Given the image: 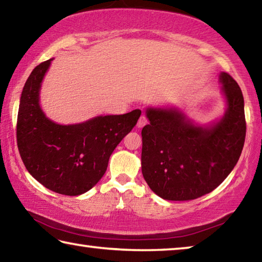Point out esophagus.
Instances as JSON below:
<instances>
[{"label":"esophagus","mask_w":262,"mask_h":262,"mask_svg":"<svg viewBox=\"0 0 262 262\" xmlns=\"http://www.w3.org/2000/svg\"><path fill=\"white\" fill-rule=\"evenodd\" d=\"M148 123V119H147V117H145V115H142V117L139 119V121H137V127L139 128H142L143 126H145Z\"/></svg>","instance_id":"obj_1"}]
</instances>
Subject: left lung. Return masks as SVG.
Wrapping results in <instances>:
<instances>
[{"label":"left lung","instance_id":"8db88e82","mask_svg":"<svg viewBox=\"0 0 262 262\" xmlns=\"http://www.w3.org/2000/svg\"><path fill=\"white\" fill-rule=\"evenodd\" d=\"M228 108L210 126H199L176 108L147 110L142 129V174L164 200L187 201L208 194L236 166L246 135L244 97L237 82L221 73Z\"/></svg>","mask_w":262,"mask_h":262}]
</instances>
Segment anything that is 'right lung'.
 Returning a JSON list of instances; mask_svg holds the SVG:
<instances>
[{
  "label": "right lung",
  "mask_w": 262,
  "mask_h": 262,
  "mask_svg": "<svg viewBox=\"0 0 262 262\" xmlns=\"http://www.w3.org/2000/svg\"><path fill=\"white\" fill-rule=\"evenodd\" d=\"M52 59L26 81L17 117V145L26 170L53 192L81 195L98 183L110 156L139 120L141 111L99 115L76 125H59L39 105V91Z\"/></svg>",
  "instance_id": "1"
}]
</instances>
